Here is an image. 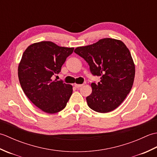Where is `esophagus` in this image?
Masks as SVG:
<instances>
[{"mask_svg": "<svg viewBox=\"0 0 157 157\" xmlns=\"http://www.w3.org/2000/svg\"><path fill=\"white\" fill-rule=\"evenodd\" d=\"M84 85V84H74L75 87L77 88H80V87H82V86H83Z\"/></svg>", "mask_w": 157, "mask_h": 157, "instance_id": "obj_1", "label": "esophagus"}]
</instances>
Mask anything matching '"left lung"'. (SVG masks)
Instances as JSON below:
<instances>
[{"label": "left lung", "mask_w": 157, "mask_h": 157, "mask_svg": "<svg viewBox=\"0 0 157 157\" xmlns=\"http://www.w3.org/2000/svg\"><path fill=\"white\" fill-rule=\"evenodd\" d=\"M74 52L88 63L92 75L101 77L98 84H91L92 92L86 97L89 107L102 113L117 108L131 90L135 77L134 63L124 43L104 38Z\"/></svg>", "instance_id": "8db88e82"}]
</instances>
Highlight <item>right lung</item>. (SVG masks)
I'll list each match as a JSON object with an SVG mask.
<instances>
[{
	"label": "right lung",
	"instance_id": "obj_1",
	"mask_svg": "<svg viewBox=\"0 0 157 157\" xmlns=\"http://www.w3.org/2000/svg\"><path fill=\"white\" fill-rule=\"evenodd\" d=\"M73 50L43 41L29 46L23 52L18 67L20 84L33 104L45 113L61 111L71 97L72 86L52 80V77L61 72Z\"/></svg>",
	"mask_w": 157,
	"mask_h": 157
}]
</instances>
